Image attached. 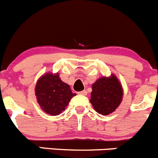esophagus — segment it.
<instances>
[{"mask_svg":"<svg viewBox=\"0 0 158 158\" xmlns=\"http://www.w3.org/2000/svg\"><path fill=\"white\" fill-rule=\"evenodd\" d=\"M78 94H81V95H86L87 94H88V92H87L86 91H80V92L77 93Z\"/></svg>","mask_w":158,"mask_h":158,"instance_id":"34e87169","label":"esophagus"}]
</instances>
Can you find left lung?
<instances>
[{
    "label": "left lung",
    "mask_w": 158,
    "mask_h": 158,
    "mask_svg": "<svg viewBox=\"0 0 158 158\" xmlns=\"http://www.w3.org/2000/svg\"><path fill=\"white\" fill-rule=\"evenodd\" d=\"M123 91L118 78L114 74L102 77L92 85L90 102L99 114L107 115L113 112L123 100Z\"/></svg>",
    "instance_id": "8db88e82"
}]
</instances>
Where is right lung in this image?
Masks as SVG:
<instances>
[{"label": "right lung", "mask_w": 158, "mask_h": 158, "mask_svg": "<svg viewBox=\"0 0 158 158\" xmlns=\"http://www.w3.org/2000/svg\"><path fill=\"white\" fill-rule=\"evenodd\" d=\"M35 96L41 109L51 115H57L65 110L70 99L76 95L70 86L60 78L59 73H45L35 85Z\"/></svg>", "instance_id": "obj_1"}]
</instances>
